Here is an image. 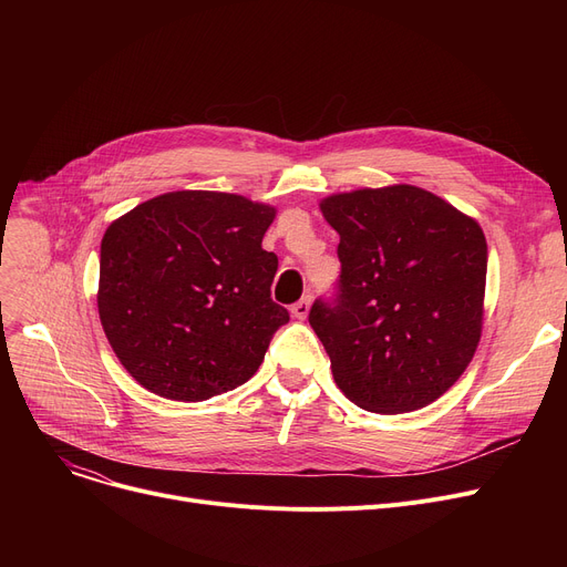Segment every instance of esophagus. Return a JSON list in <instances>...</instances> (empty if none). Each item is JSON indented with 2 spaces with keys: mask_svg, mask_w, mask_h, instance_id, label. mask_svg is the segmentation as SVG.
Here are the masks:
<instances>
[{
  "mask_svg": "<svg viewBox=\"0 0 567 567\" xmlns=\"http://www.w3.org/2000/svg\"><path fill=\"white\" fill-rule=\"evenodd\" d=\"M308 312H310V296H306V299L296 301V303L291 306V315H293L296 319H306Z\"/></svg>",
  "mask_w": 567,
  "mask_h": 567,
  "instance_id": "esophagus-1",
  "label": "esophagus"
}]
</instances>
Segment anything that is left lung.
<instances>
[{
  "mask_svg": "<svg viewBox=\"0 0 567 567\" xmlns=\"http://www.w3.org/2000/svg\"><path fill=\"white\" fill-rule=\"evenodd\" d=\"M321 214L340 234V278L308 319L338 389L374 413L427 406L460 379L481 342V225L415 186L326 197Z\"/></svg>",
  "mask_w": 567,
  "mask_h": 567,
  "instance_id": "obj_1",
  "label": "left lung"
}]
</instances>
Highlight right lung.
I'll list each match as a JSON object with an SVG mask.
<instances>
[{"instance_id": "right-lung-1", "label": "right lung", "mask_w": 567, "mask_h": 567, "mask_svg": "<svg viewBox=\"0 0 567 567\" xmlns=\"http://www.w3.org/2000/svg\"><path fill=\"white\" fill-rule=\"evenodd\" d=\"M276 208L178 190L137 204L101 244L99 315L116 359L167 400L246 383L289 312L271 299L278 257L261 248Z\"/></svg>"}]
</instances>
